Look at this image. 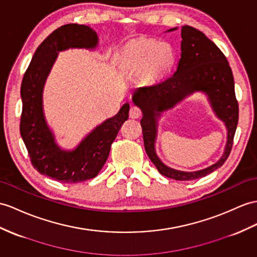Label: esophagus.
<instances>
[{
	"label": "esophagus",
	"instance_id": "1",
	"mask_svg": "<svg viewBox=\"0 0 257 257\" xmlns=\"http://www.w3.org/2000/svg\"><path fill=\"white\" fill-rule=\"evenodd\" d=\"M130 116L132 118H139L142 116V110L136 107V105H133L132 108L130 109Z\"/></svg>",
	"mask_w": 257,
	"mask_h": 257
}]
</instances>
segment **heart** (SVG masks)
<instances>
[{"label": "heart", "instance_id": "obj_1", "mask_svg": "<svg viewBox=\"0 0 257 257\" xmlns=\"http://www.w3.org/2000/svg\"><path fill=\"white\" fill-rule=\"evenodd\" d=\"M176 53L170 43L149 38H139L128 42L118 56V64L124 71H135L145 66L153 75H160L172 67Z\"/></svg>", "mask_w": 257, "mask_h": 257}]
</instances>
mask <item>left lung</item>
<instances>
[{
  "mask_svg": "<svg viewBox=\"0 0 257 257\" xmlns=\"http://www.w3.org/2000/svg\"><path fill=\"white\" fill-rule=\"evenodd\" d=\"M181 59L176 72L158 84L135 89L132 100L142 110L144 146L149 159L162 176L177 181H190L214 172L229 157L239 120V105L235 99L232 71L220 49L202 31L187 25L181 29ZM194 92H203L208 97L214 113L227 128V143L216 164L202 171L182 172L165 165L155 153L158 121L164 111Z\"/></svg>",
  "mask_w": 257,
  "mask_h": 257,
  "instance_id": "left-lung-1",
  "label": "left lung"
}]
</instances>
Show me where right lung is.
Returning <instances> with one entry per match:
<instances>
[{
  "instance_id": "right-lung-1",
  "label": "right lung",
  "mask_w": 257,
  "mask_h": 257,
  "mask_svg": "<svg viewBox=\"0 0 257 257\" xmlns=\"http://www.w3.org/2000/svg\"><path fill=\"white\" fill-rule=\"evenodd\" d=\"M97 46V33L89 26H61L36 50L22 81L21 135L30 161L39 173L62 183H78L95 178L107 161L111 144L122 124L128 118L130 103L126 102L114 116L97 125L72 150L58 145L46 121L43 88L59 52L75 48L93 50Z\"/></svg>"
}]
</instances>
